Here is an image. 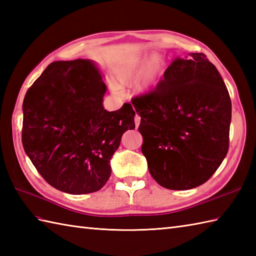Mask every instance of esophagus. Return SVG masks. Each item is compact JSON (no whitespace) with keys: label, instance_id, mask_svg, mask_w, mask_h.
<instances>
[{"label":"esophagus","instance_id":"1","mask_svg":"<svg viewBox=\"0 0 256 256\" xmlns=\"http://www.w3.org/2000/svg\"><path fill=\"white\" fill-rule=\"evenodd\" d=\"M134 122H135V126L138 128V126H140V116H138V114H135Z\"/></svg>","mask_w":256,"mask_h":256}]
</instances>
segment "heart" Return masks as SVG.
<instances>
[{"instance_id":"b5f03b06","label":"heart","mask_w":256,"mask_h":256,"mask_svg":"<svg viewBox=\"0 0 256 256\" xmlns=\"http://www.w3.org/2000/svg\"><path fill=\"white\" fill-rule=\"evenodd\" d=\"M162 69V60L160 56H153L148 62L143 57H135L132 60L120 67L114 76V80L118 86L132 84L135 80L136 90L140 94H150L155 89L158 82Z\"/></svg>"}]
</instances>
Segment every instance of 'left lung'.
Returning <instances> with one entry per match:
<instances>
[{
    "label": "left lung",
    "instance_id": "1",
    "mask_svg": "<svg viewBox=\"0 0 256 256\" xmlns=\"http://www.w3.org/2000/svg\"><path fill=\"white\" fill-rule=\"evenodd\" d=\"M142 153L162 187L204 184L229 150L231 100L218 69L202 52L176 58L154 91L134 98Z\"/></svg>",
    "mask_w": 256,
    "mask_h": 256
}]
</instances>
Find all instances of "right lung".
<instances>
[{"label":"right lung","mask_w":256,"mask_h":256,"mask_svg":"<svg viewBox=\"0 0 256 256\" xmlns=\"http://www.w3.org/2000/svg\"><path fill=\"white\" fill-rule=\"evenodd\" d=\"M106 86L88 59L55 62L27 90L22 142L45 180L60 192L100 190L111 175L110 160L124 132L135 128V111L124 103L103 108Z\"/></svg>","instance_id":"1"}]
</instances>
